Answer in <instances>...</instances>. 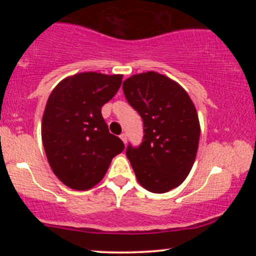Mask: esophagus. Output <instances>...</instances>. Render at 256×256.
<instances>
[{"label": "esophagus", "mask_w": 256, "mask_h": 256, "mask_svg": "<svg viewBox=\"0 0 256 256\" xmlns=\"http://www.w3.org/2000/svg\"><path fill=\"white\" fill-rule=\"evenodd\" d=\"M120 138H122V142H124L125 144H126V142H128V136H126V134H120Z\"/></svg>", "instance_id": "34e87169"}]
</instances>
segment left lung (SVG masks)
<instances>
[{
    "instance_id": "obj_1",
    "label": "left lung",
    "mask_w": 256,
    "mask_h": 256,
    "mask_svg": "<svg viewBox=\"0 0 256 256\" xmlns=\"http://www.w3.org/2000/svg\"><path fill=\"white\" fill-rule=\"evenodd\" d=\"M122 90L144 125L142 144L126 149L138 183L150 192H170L185 180L198 154L195 104L177 82L158 72L131 76Z\"/></svg>"
}]
</instances>
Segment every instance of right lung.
Returning <instances> with one entry per match:
<instances>
[{
	"mask_svg": "<svg viewBox=\"0 0 256 256\" xmlns=\"http://www.w3.org/2000/svg\"><path fill=\"white\" fill-rule=\"evenodd\" d=\"M122 74L82 72L52 91L42 118V142L54 174L66 186L89 190L102 180L112 158L124 150L108 131L101 108L122 85Z\"/></svg>",
	"mask_w": 256,
	"mask_h": 256,
	"instance_id": "1",
	"label": "right lung"
}]
</instances>
